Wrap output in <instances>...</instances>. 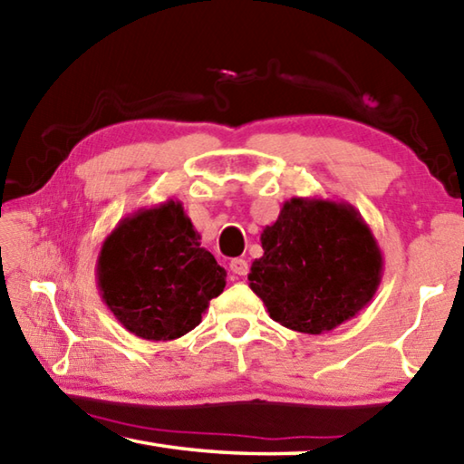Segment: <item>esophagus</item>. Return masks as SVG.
<instances>
[{
  "label": "esophagus",
  "mask_w": 464,
  "mask_h": 464,
  "mask_svg": "<svg viewBox=\"0 0 464 464\" xmlns=\"http://www.w3.org/2000/svg\"><path fill=\"white\" fill-rule=\"evenodd\" d=\"M229 268L235 276H246V274L249 272V264H247V260H243V257H235V260H231Z\"/></svg>",
  "instance_id": "1"
}]
</instances>
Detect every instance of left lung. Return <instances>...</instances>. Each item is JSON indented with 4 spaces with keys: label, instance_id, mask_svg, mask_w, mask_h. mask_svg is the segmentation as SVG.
Wrapping results in <instances>:
<instances>
[{
    "label": "left lung",
    "instance_id": "obj_1",
    "mask_svg": "<svg viewBox=\"0 0 464 464\" xmlns=\"http://www.w3.org/2000/svg\"><path fill=\"white\" fill-rule=\"evenodd\" d=\"M260 241L264 256L251 264L249 288L274 321L295 332H332L379 290L381 247L348 202L293 196Z\"/></svg>",
    "mask_w": 464,
    "mask_h": 464
}]
</instances>
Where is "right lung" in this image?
I'll use <instances>...</instances> for the list:
<instances>
[{
    "instance_id": "add662e5",
    "label": "right lung",
    "mask_w": 464,
    "mask_h": 464,
    "mask_svg": "<svg viewBox=\"0 0 464 464\" xmlns=\"http://www.w3.org/2000/svg\"><path fill=\"white\" fill-rule=\"evenodd\" d=\"M225 278L179 200L124 217L96 262L102 301L127 332L149 342L192 332L210 298L223 293Z\"/></svg>"
}]
</instances>
